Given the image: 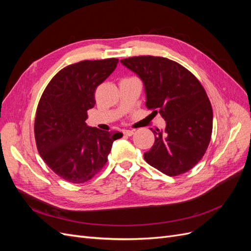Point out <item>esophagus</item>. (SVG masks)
I'll list each match as a JSON object with an SVG mask.
<instances>
[{"mask_svg":"<svg viewBox=\"0 0 251 251\" xmlns=\"http://www.w3.org/2000/svg\"><path fill=\"white\" fill-rule=\"evenodd\" d=\"M134 133H135L134 130H125V131H124V134H125L126 136H132Z\"/></svg>","mask_w":251,"mask_h":251,"instance_id":"34e87169","label":"esophagus"}]
</instances>
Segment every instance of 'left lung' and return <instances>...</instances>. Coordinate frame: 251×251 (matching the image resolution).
Returning a JSON list of instances; mask_svg holds the SVG:
<instances>
[{"instance_id":"left-lung-1","label":"left lung","mask_w":251,"mask_h":251,"mask_svg":"<svg viewBox=\"0 0 251 251\" xmlns=\"http://www.w3.org/2000/svg\"><path fill=\"white\" fill-rule=\"evenodd\" d=\"M120 62L143 81L147 108L166 121L164 130L153 131L154 146L144 160L171 177L192 170L206 151L212 132V108L201 82L166 57L133 56Z\"/></svg>"}]
</instances>
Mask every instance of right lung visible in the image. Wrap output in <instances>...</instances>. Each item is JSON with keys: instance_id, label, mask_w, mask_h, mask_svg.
I'll return each mask as SVG.
<instances>
[{"instance_id": "add662e5", "label": "right lung", "mask_w": 251, "mask_h": 251, "mask_svg": "<svg viewBox=\"0 0 251 251\" xmlns=\"http://www.w3.org/2000/svg\"><path fill=\"white\" fill-rule=\"evenodd\" d=\"M118 58L81 60L57 72L44 90L34 121L36 148L60 178L83 183L108 161L113 141L123 133L87 126L96 88L115 70Z\"/></svg>"}]
</instances>
